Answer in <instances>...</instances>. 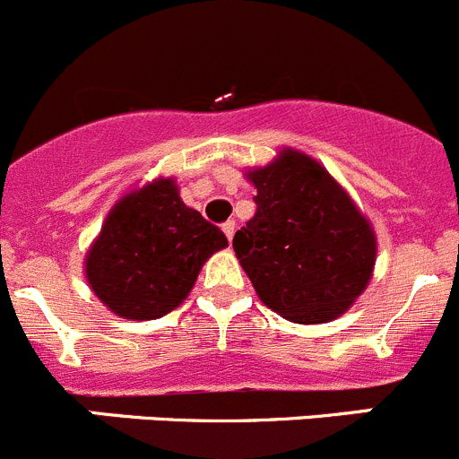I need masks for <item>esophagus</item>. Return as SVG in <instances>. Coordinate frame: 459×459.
I'll return each instance as SVG.
<instances>
[{"label": "esophagus", "mask_w": 459, "mask_h": 459, "mask_svg": "<svg viewBox=\"0 0 459 459\" xmlns=\"http://www.w3.org/2000/svg\"><path fill=\"white\" fill-rule=\"evenodd\" d=\"M221 230H224L226 238H229V242H230V239H233V235H235V221L229 220L224 226H221Z\"/></svg>", "instance_id": "34e87169"}]
</instances>
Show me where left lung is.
<instances>
[{
  "label": "left lung",
  "instance_id": "1",
  "mask_svg": "<svg viewBox=\"0 0 459 459\" xmlns=\"http://www.w3.org/2000/svg\"><path fill=\"white\" fill-rule=\"evenodd\" d=\"M255 215L233 249L260 301L294 324L344 315L374 276L376 233L326 167L297 149L247 171Z\"/></svg>",
  "mask_w": 459,
  "mask_h": 459
}]
</instances>
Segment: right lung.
<instances>
[{"label": "right lung", "instance_id": "add662e5", "mask_svg": "<svg viewBox=\"0 0 459 459\" xmlns=\"http://www.w3.org/2000/svg\"><path fill=\"white\" fill-rule=\"evenodd\" d=\"M229 247L187 208L174 178H153L110 208L85 254V281L122 319L149 321L181 306L205 260Z\"/></svg>", "mask_w": 459, "mask_h": 459}]
</instances>
